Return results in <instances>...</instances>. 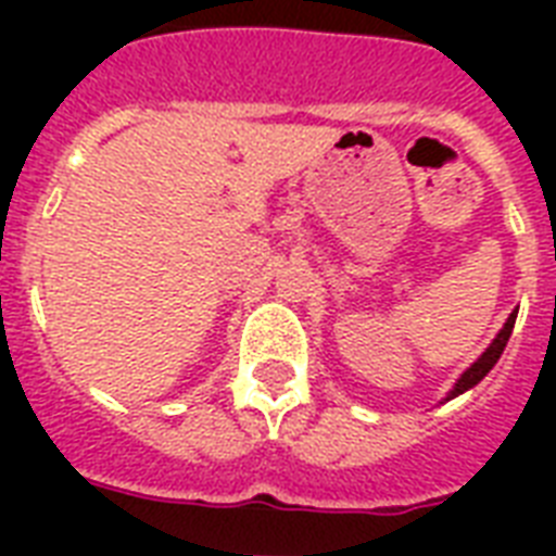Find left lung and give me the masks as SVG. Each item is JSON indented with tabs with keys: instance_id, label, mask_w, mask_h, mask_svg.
<instances>
[{
	"instance_id": "left-lung-1",
	"label": "left lung",
	"mask_w": 556,
	"mask_h": 556,
	"mask_svg": "<svg viewBox=\"0 0 556 556\" xmlns=\"http://www.w3.org/2000/svg\"><path fill=\"white\" fill-rule=\"evenodd\" d=\"M517 312H519V308H514V312H510V317H508V320H505V326H502V329H500V334L493 338L491 346L484 349L482 357H479V361H476V364L470 366V369H465V375H462V378L456 380V387L450 389V395L444 397V401L462 395V392H467V389H473L476 383H479V380H482L484 375H488V371L493 369V366H496V361H500L502 352H505V346H508L510 331H514V323H517Z\"/></svg>"
}]
</instances>
